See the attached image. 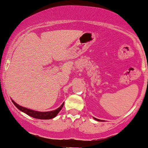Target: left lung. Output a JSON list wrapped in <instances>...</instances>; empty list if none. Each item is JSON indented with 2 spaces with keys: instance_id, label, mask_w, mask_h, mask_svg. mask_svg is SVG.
I'll return each instance as SVG.
<instances>
[{
  "instance_id": "left-lung-1",
  "label": "left lung",
  "mask_w": 148,
  "mask_h": 148,
  "mask_svg": "<svg viewBox=\"0 0 148 148\" xmlns=\"http://www.w3.org/2000/svg\"><path fill=\"white\" fill-rule=\"evenodd\" d=\"M94 119H96V120H97V121H99V122H101V121H102V120H101V119H96V118H95V117H94Z\"/></svg>"
}]
</instances>
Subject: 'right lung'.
<instances>
[{"mask_svg":"<svg viewBox=\"0 0 148 148\" xmlns=\"http://www.w3.org/2000/svg\"><path fill=\"white\" fill-rule=\"evenodd\" d=\"M12 103H14V105L19 109V110L22 111V112H25L26 114H27L28 115L31 116V117H34V118L36 119H49L54 118V117H56L57 115V114L60 112V110L62 109L63 106H64V103H62L60 107L59 108H57L55 110L49 111V112H38V111H35L33 110H30L29 108H26L22 107V106H20L18 104H16L14 101L12 100Z\"/></svg>","mask_w":148,"mask_h":148,"instance_id":"add662e5","label":"right lung"}]
</instances>
